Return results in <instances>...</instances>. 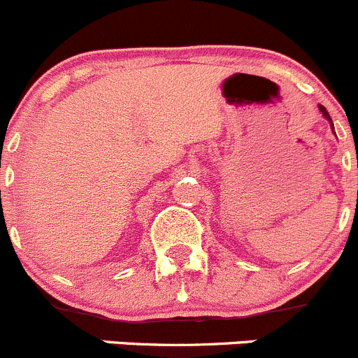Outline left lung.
<instances>
[{
	"mask_svg": "<svg viewBox=\"0 0 358 358\" xmlns=\"http://www.w3.org/2000/svg\"><path fill=\"white\" fill-rule=\"evenodd\" d=\"M318 108H320V111H322V115L325 116V118L329 120V122H331V125H332V120H331V116H329V113H327V109L324 108V106H318ZM332 129H334V127H332ZM357 167H358V160H357Z\"/></svg>",
	"mask_w": 358,
	"mask_h": 358,
	"instance_id": "left-lung-1",
	"label": "left lung"
}]
</instances>
